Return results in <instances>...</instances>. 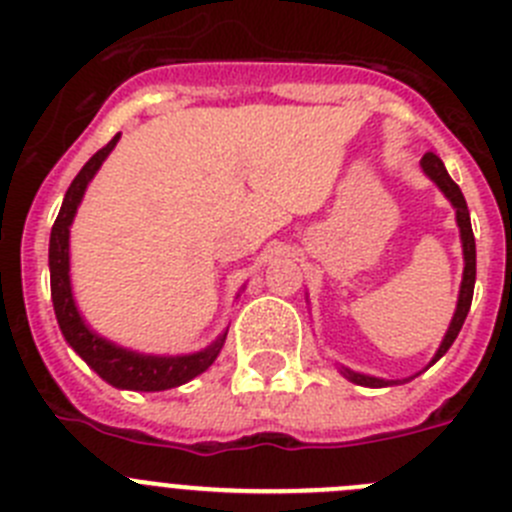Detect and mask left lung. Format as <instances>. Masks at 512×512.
I'll return each mask as SVG.
<instances>
[{"label": "left lung", "mask_w": 512, "mask_h": 512, "mask_svg": "<svg viewBox=\"0 0 512 512\" xmlns=\"http://www.w3.org/2000/svg\"><path fill=\"white\" fill-rule=\"evenodd\" d=\"M421 170L424 175L429 177L439 190L444 192V198L452 203L454 215H457V225H459V238H462V256H464V271H462V284H459V297H457V309H454V317L447 327V335H444L442 345L439 350L434 353L429 365L437 363L449 348H452V342L457 340L459 330H462L464 320H467V312H470V304H472V294H475V276H477V251H475V236H472V223H470V210H467V200H464L462 190H459L457 182L449 177L447 167H444L442 159L437 157L434 152H426L421 157ZM426 365V368H429ZM340 373L348 378V381L358 383V386H368V388H386V386H398V383H406L411 378H403V381H386V378H375V375H365V373H355V370L345 368L340 365Z\"/></svg>", "instance_id": "obj_1"}]
</instances>
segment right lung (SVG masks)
I'll return each instance as SVG.
<instances>
[{
	"label": "right lung",
	"instance_id": "obj_1",
	"mask_svg": "<svg viewBox=\"0 0 512 512\" xmlns=\"http://www.w3.org/2000/svg\"><path fill=\"white\" fill-rule=\"evenodd\" d=\"M119 137L121 134H116L106 147L98 149L83 164V170L75 175L68 192H65L60 213L55 218L53 231H50V294H53L55 317H58V325L65 342L86 360L88 368L101 375L103 381L111 383L114 388H121V391H167V388H177L182 383L192 381L195 375L205 373L215 363L220 350H223L228 330H223V335H218V340H213L208 348L198 350V353H137V350L121 348V345H116V342L106 340L96 330H91L88 322L83 320V314L78 312L73 287H70V225H73L78 205H81L83 195H86L88 182L101 170V164L106 162V157L116 147Z\"/></svg>",
	"mask_w": 512,
	"mask_h": 512
}]
</instances>
